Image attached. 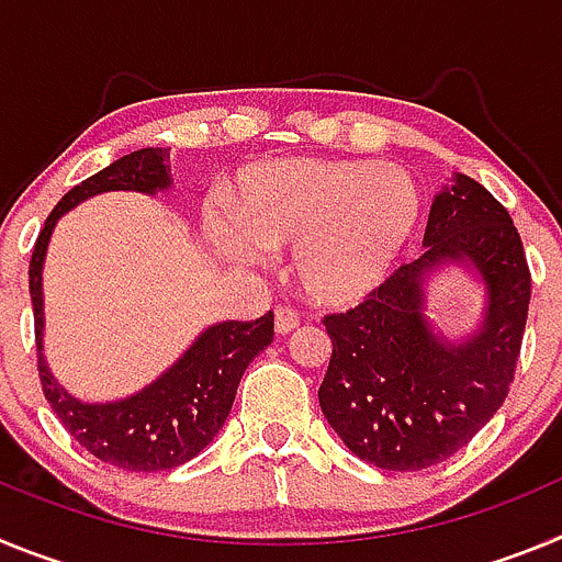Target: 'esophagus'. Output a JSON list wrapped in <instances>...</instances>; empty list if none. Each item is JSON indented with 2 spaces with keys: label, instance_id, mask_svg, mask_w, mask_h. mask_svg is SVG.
I'll list each match as a JSON object with an SVG mask.
<instances>
[{
  "label": "esophagus",
  "instance_id": "obj_1",
  "mask_svg": "<svg viewBox=\"0 0 562 562\" xmlns=\"http://www.w3.org/2000/svg\"><path fill=\"white\" fill-rule=\"evenodd\" d=\"M301 324V315L292 306H278L276 310V331L278 335H290V331L297 329Z\"/></svg>",
  "mask_w": 562,
  "mask_h": 562
}]
</instances>
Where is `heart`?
Returning <instances> with one entry per match:
<instances>
[{
  "label": "heart",
  "instance_id": "obj_1",
  "mask_svg": "<svg viewBox=\"0 0 562 562\" xmlns=\"http://www.w3.org/2000/svg\"><path fill=\"white\" fill-rule=\"evenodd\" d=\"M233 229L213 225L241 261L295 245L292 272L315 304L346 306L389 276L419 220V188L396 166L292 160L245 168L225 193Z\"/></svg>",
  "mask_w": 562,
  "mask_h": 562
}]
</instances>
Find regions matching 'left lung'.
Returning <instances> with one entry per match:
<instances>
[{"label": "left lung", "mask_w": 562, "mask_h": 562, "mask_svg": "<svg viewBox=\"0 0 562 562\" xmlns=\"http://www.w3.org/2000/svg\"><path fill=\"white\" fill-rule=\"evenodd\" d=\"M425 256L402 265L362 304L326 315L331 360L317 391L346 448L396 473L425 470L459 453L515 380L532 272L506 207L467 173L436 193ZM441 260H470L487 286L482 329L445 344L424 315L420 281Z\"/></svg>", "instance_id": "1"}]
</instances>
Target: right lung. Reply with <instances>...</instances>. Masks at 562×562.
I'll return each mask as SVG.
<instances>
[{
  "label": "right lung",
  "mask_w": 562,
  "mask_h": 562,
  "mask_svg": "<svg viewBox=\"0 0 562 562\" xmlns=\"http://www.w3.org/2000/svg\"><path fill=\"white\" fill-rule=\"evenodd\" d=\"M168 171L171 168H168L166 148H140L64 193L38 233L27 270L33 324H36V366L44 400L87 453L101 459L103 464L132 470V473L171 470L202 453L231 414L238 380L252 357L270 346L272 329H276L272 312L258 321H227V324L211 326L160 380H154L140 394L121 402H106V405L78 402L53 380L42 355V265L49 233L61 220V213L95 193L162 191L171 186Z\"/></svg>",
  "instance_id": "right-lung-1"
}]
</instances>
